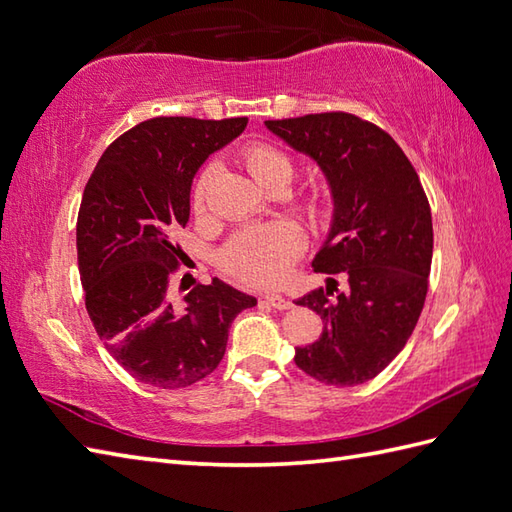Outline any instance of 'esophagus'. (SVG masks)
Returning a JSON list of instances; mask_svg holds the SVG:
<instances>
[{"instance_id": "obj_1", "label": "esophagus", "mask_w": 512, "mask_h": 512, "mask_svg": "<svg viewBox=\"0 0 512 512\" xmlns=\"http://www.w3.org/2000/svg\"><path fill=\"white\" fill-rule=\"evenodd\" d=\"M264 299H266V303L275 307V310H290V307H292V301H288L281 294H266Z\"/></svg>"}]
</instances>
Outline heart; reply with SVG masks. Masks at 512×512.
Masks as SVG:
<instances>
[{
  "mask_svg": "<svg viewBox=\"0 0 512 512\" xmlns=\"http://www.w3.org/2000/svg\"><path fill=\"white\" fill-rule=\"evenodd\" d=\"M244 168L259 185L266 189L275 183H288L294 172L292 157L272 141H251L240 152ZM218 176V165L207 163L202 168L194 187V209L205 207L209 189ZM329 198L327 185L318 183L310 192V205L323 207ZM305 240L292 224H272V227L246 229L237 233L224 248L220 261L222 268L251 285H277L288 277L292 261L303 253Z\"/></svg>",
  "mask_w": 512,
  "mask_h": 512,
  "instance_id": "heart-1",
  "label": "heart"
}]
</instances>
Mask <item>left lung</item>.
Segmentation results:
<instances>
[{
	"label": "left lung",
	"instance_id": "8db88e82",
	"mask_svg": "<svg viewBox=\"0 0 512 512\" xmlns=\"http://www.w3.org/2000/svg\"><path fill=\"white\" fill-rule=\"evenodd\" d=\"M266 126L323 170L334 220L312 266L344 277V290L329 279L327 290L296 301L325 329L296 347L294 362L327 386L364 384L397 358L421 316L434 248L430 202L397 141L358 115L312 113Z\"/></svg>",
	"mask_w": 512,
	"mask_h": 512
}]
</instances>
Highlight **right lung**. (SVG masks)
<instances>
[{
    "mask_svg": "<svg viewBox=\"0 0 512 512\" xmlns=\"http://www.w3.org/2000/svg\"><path fill=\"white\" fill-rule=\"evenodd\" d=\"M248 117H152L104 150L82 194L76 248L91 323L106 351L141 384L187 388L218 368L229 327L251 294L213 277L185 285L174 235L189 220L192 178Z\"/></svg>",
    "mask_w": 512,
    "mask_h": 512,
    "instance_id": "obj_1",
    "label": "right lung"
}]
</instances>
